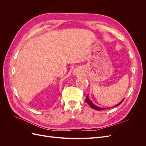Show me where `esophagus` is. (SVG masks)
Here are the masks:
<instances>
[{
  "mask_svg": "<svg viewBox=\"0 0 146 146\" xmlns=\"http://www.w3.org/2000/svg\"><path fill=\"white\" fill-rule=\"evenodd\" d=\"M74 74L75 75H77L78 74V71H77V70H75V71L74 72Z\"/></svg>",
  "mask_w": 146,
  "mask_h": 146,
  "instance_id": "1",
  "label": "esophagus"
}]
</instances>
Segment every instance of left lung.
Instances as JSON below:
<instances>
[{
  "instance_id": "8db88e82",
  "label": "left lung",
  "mask_w": 146,
  "mask_h": 146,
  "mask_svg": "<svg viewBox=\"0 0 146 146\" xmlns=\"http://www.w3.org/2000/svg\"><path fill=\"white\" fill-rule=\"evenodd\" d=\"M123 100H124V99H123V100L120 103H119L118 104H117L116 105L114 106V107H117V106H119V105L121 104L122 102L123 101ZM85 101L86 102H87L88 104H89V105H90V107H91L92 109H94V110H105V109H107V108H100V107H97V106H96L94 104H93V103H92V102L90 100L89 98H88V96L86 97V99H85Z\"/></svg>"
}]
</instances>
